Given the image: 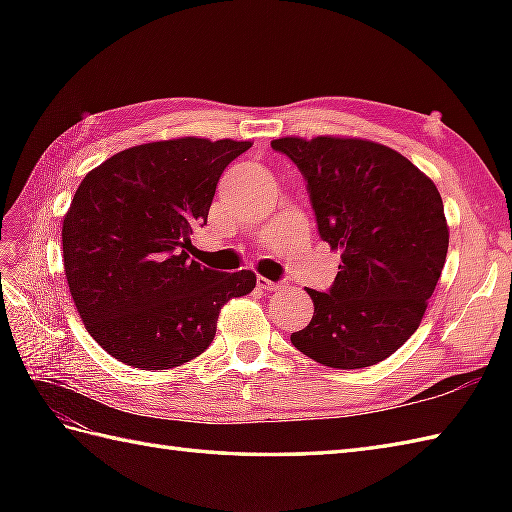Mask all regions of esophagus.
I'll list each match as a JSON object with an SVG mask.
<instances>
[{
	"instance_id": "1",
	"label": "esophagus",
	"mask_w": 512,
	"mask_h": 512,
	"mask_svg": "<svg viewBox=\"0 0 512 512\" xmlns=\"http://www.w3.org/2000/svg\"><path fill=\"white\" fill-rule=\"evenodd\" d=\"M257 286L259 288H262V290H270V292H273V290H281V288H284V284H279V281H270V279H266V277H257Z\"/></svg>"
}]
</instances>
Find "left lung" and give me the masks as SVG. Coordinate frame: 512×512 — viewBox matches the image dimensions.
Returning <instances> with one entry per match:
<instances>
[{"label":"left lung","instance_id":"1","mask_svg":"<svg viewBox=\"0 0 512 512\" xmlns=\"http://www.w3.org/2000/svg\"><path fill=\"white\" fill-rule=\"evenodd\" d=\"M308 180L319 235L341 253L330 292L306 288L312 321L290 334L312 361L361 369L418 330L442 275L449 224L440 191L396 149L367 138H275Z\"/></svg>","mask_w":512,"mask_h":512}]
</instances>
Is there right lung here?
<instances>
[{
	"instance_id": "obj_1",
	"label": "right lung",
	"mask_w": 512,
	"mask_h": 512,
	"mask_svg": "<svg viewBox=\"0 0 512 512\" xmlns=\"http://www.w3.org/2000/svg\"><path fill=\"white\" fill-rule=\"evenodd\" d=\"M250 140L182 136L118 151L94 167L63 215V270L76 312L107 354L171 369L211 345L224 303L253 292L250 270L189 259L217 180Z\"/></svg>"
}]
</instances>
